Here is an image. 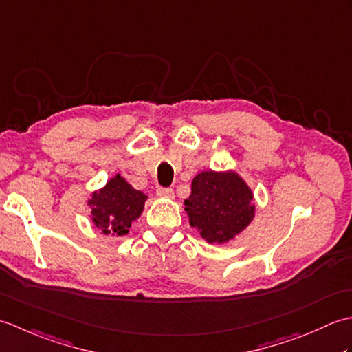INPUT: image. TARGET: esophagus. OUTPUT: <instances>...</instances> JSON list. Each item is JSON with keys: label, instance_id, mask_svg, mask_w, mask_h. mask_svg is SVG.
Wrapping results in <instances>:
<instances>
[{"label": "esophagus", "instance_id": "obj_1", "mask_svg": "<svg viewBox=\"0 0 352 352\" xmlns=\"http://www.w3.org/2000/svg\"><path fill=\"white\" fill-rule=\"evenodd\" d=\"M157 195L164 197V198H172L174 197V190L170 188H157Z\"/></svg>", "mask_w": 352, "mask_h": 352}]
</instances>
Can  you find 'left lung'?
<instances>
[{
	"mask_svg": "<svg viewBox=\"0 0 352 352\" xmlns=\"http://www.w3.org/2000/svg\"><path fill=\"white\" fill-rule=\"evenodd\" d=\"M252 192L234 172H201L184 201L192 227L210 243H223L250 226Z\"/></svg>",
	"mask_w": 352,
	"mask_h": 352,
	"instance_id": "1",
	"label": "left lung"
}]
</instances>
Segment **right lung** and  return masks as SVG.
<instances>
[{"instance_id": "1", "label": "right lung", "mask_w": 352, "mask_h": 352, "mask_svg": "<svg viewBox=\"0 0 352 352\" xmlns=\"http://www.w3.org/2000/svg\"><path fill=\"white\" fill-rule=\"evenodd\" d=\"M146 195L136 190L121 175L106 184V188L95 192L89 206L92 207V222L104 234L113 233L124 236L129 233L131 222L136 221L144 210Z\"/></svg>"}]
</instances>
